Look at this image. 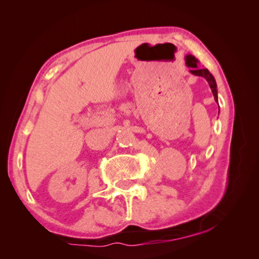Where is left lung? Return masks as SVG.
Returning a JSON list of instances; mask_svg holds the SVG:
<instances>
[{
    "mask_svg": "<svg viewBox=\"0 0 259 259\" xmlns=\"http://www.w3.org/2000/svg\"><path fill=\"white\" fill-rule=\"evenodd\" d=\"M185 61H186V66L187 67H191L190 72L193 74V75L201 76V77H203V78H205V80H207V82L209 83L210 89H211V91H212V95H213V97H214V100H216V102L218 103L217 83H216V80H214V77L212 76V74L210 73L207 68L200 67L199 60L196 59L194 56L187 55L185 57ZM218 114H219V109H218Z\"/></svg>",
    "mask_w": 259,
    "mask_h": 259,
    "instance_id": "left-lung-1",
    "label": "left lung"
}]
</instances>
